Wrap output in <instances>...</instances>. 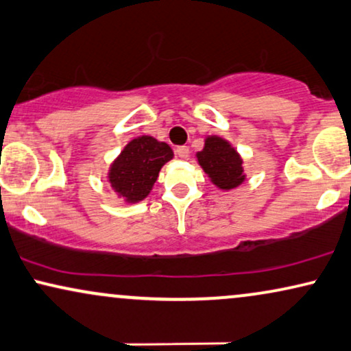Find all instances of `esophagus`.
Instances as JSON below:
<instances>
[{
    "instance_id": "esophagus-1",
    "label": "esophagus",
    "mask_w": 351,
    "mask_h": 351,
    "mask_svg": "<svg viewBox=\"0 0 351 351\" xmlns=\"http://www.w3.org/2000/svg\"><path fill=\"white\" fill-rule=\"evenodd\" d=\"M176 154L179 158H182V159H186V158L190 156V148L185 147V145H184V147H177L176 148Z\"/></svg>"
}]
</instances>
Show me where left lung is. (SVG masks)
<instances>
[{
  "label": "left lung",
  "instance_id": "obj_1",
  "mask_svg": "<svg viewBox=\"0 0 351 351\" xmlns=\"http://www.w3.org/2000/svg\"><path fill=\"white\" fill-rule=\"evenodd\" d=\"M198 165L203 167L209 179L221 190L237 189L245 182L243 159L237 149L217 135H209L204 140L202 152L197 153Z\"/></svg>",
  "mask_w": 351,
  "mask_h": 351
}]
</instances>
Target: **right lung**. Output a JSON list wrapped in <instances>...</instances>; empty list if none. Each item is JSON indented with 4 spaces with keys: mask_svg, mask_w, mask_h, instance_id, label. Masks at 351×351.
<instances>
[{
    "mask_svg": "<svg viewBox=\"0 0 351 351\" xmlns=\"http://www.w3.org/2000/svg\"><path fill=\"white\" fill-rule=\"evenodd\" d=\"M172 158L174 153L167 143L149 135L136 136L112 161L108 180L127 203H138L148 197L161 167Z\"/></svg>",
    "mask_w": 351,
    "mask_h": 351,
    "instance_id": "add662e5",
    "label": "right lung"
}]
</instances>
